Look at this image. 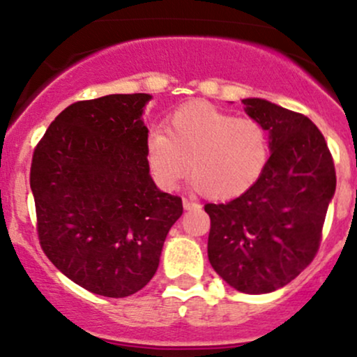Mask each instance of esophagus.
<instances>
[{
  "mask_svg": "<svg viewBox=\"0 0 357 357\" xmlns=\"http://www.w3.org/2000/svg\"><path fill=\"white\" fill-rule=\"evenodd\" d=\"M183 206H184V210H198V208H202L199 206V203L191 202V199H188V198H183Z\"/></svg>",
  "mask_w": 357,
  "mask_h": 357,
  "instance_id": "34e87169",
  "label": "esophagus"
}]
</instances>
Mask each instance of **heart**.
<instances>
[{
	"instance_id": "b5f03b06",
	"label": "heart",
	"mask_w": 357,
	"mask_h": 357,
	"mask_svg": "<svg viewBox=\"0 0 357 357\" xmlns=\"http://www.w3.org/2000/svg\"><path fill=\"white\" fill-rule=\"evenodd\" d=\"M272 144L268 130L213 105L176 110L165 132L149 134L146 158L151 176L171 191L188 173L206 198L228 202L245 195L267 171Z\"/></svg>"
}]
</instances>
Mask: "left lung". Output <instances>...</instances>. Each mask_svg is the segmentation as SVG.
I'll list each match as a JSON object with an SVG mask.
<instances>
[{"instance_id":"1","label":"left lung","mask_w":357,"mask_h":357,"mask_svg":"<svg viewBox=\"0 0 357 357\" xmlns=\"http://www.w3.org/2000/svg\"><path fill=\"white\" fill-rule=\"evenodd\" d=\"M243 104L270 132L272 154L248 192L225 204H204L211 220L208 258L233 289L268 294L314 260L335 191V169L322 132L304 114L264 99Z\"/></svg>"}]
</instances>
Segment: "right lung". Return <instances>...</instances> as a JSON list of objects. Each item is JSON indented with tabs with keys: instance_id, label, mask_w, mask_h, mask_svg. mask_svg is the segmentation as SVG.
Returning <instances> with one entry per match:
<instances>
[{
	"instance_id": "right-lung-1",
	"label": "right lung",
	"mask_w": 357,
	"mask_h": 357,
	"mask_svg": "<svg viewBox=\"0 0 357 357\" xmlns=\"http://www.w3.org/2000/svg\"><path fill=\"white\" fill-rule=\"evenodd\" d=\"M149 93H112L61 110L33 151L30 186L48 260L97 296L136 294L154 277L179 196L155 188L142 110Z\"/></svg>"
}]
</instances>
